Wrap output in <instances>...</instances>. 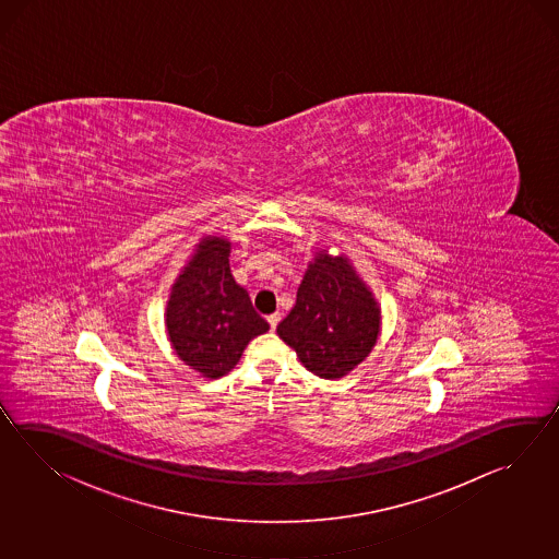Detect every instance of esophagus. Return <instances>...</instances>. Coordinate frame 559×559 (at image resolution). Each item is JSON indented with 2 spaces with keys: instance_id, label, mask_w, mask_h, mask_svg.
Here are the masks:
<instances>
[{
  "instance_id": "1",
  "label": "esophagus",
  "mask_w": 559,
  "mask_h": 559,
  "mask_svg": "<svg viewBox=\"0 0 559 559\" xmlns=\"http://www.w3.org/2000/svg\"><path fill=\"white\" fill-rule=\"evenodd\" d=\"M266 321H269V324H271V329H276V324H278V321H281V314H278V312H274V314H269V319H266Z\"/></svg>"
}]
</instances>
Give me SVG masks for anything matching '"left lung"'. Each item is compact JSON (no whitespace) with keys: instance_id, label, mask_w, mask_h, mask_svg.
<instances>
[{"instance_id":"obj_1","label":"left lung","mask_w":559,"mask_h":559,"mask_svg":"<svg viewBox=\"0 0 559 559\" xmlns=\"http://www.w3.org/2000/svg\"><path fill=\"white\" fill-rule=\"evenodd\" d=\"M307 371L336 381L369 357L381 335V307L345 254L314 250L297 302L276 326Z\"/></svg>"}]
</instances>
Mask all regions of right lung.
<instances>
[{"label": "right lung", "instance_id": "1", "mask_svg": "<svg viewBox=\"0 0 559 559\" xmlns=\"http://www.w3.org/2000/svg\"><path fill=\"white\" fill-rule=\"evenodd\" d=\"M230 240L204 235L176 276L164 310L178 359L204 379L233 371L254 336L271 326L252 309L247 288L230 273Z\"/></svg>", "mask_w": 559, "mask_h": 559}]
</instances>
